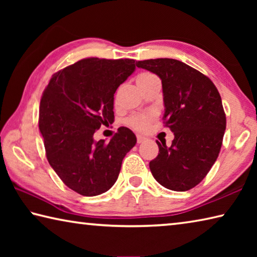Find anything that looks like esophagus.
<instances>
[{"label":"esophagus","instance_id":"1","mask_svg":"<svg viewBox=\"0 0 257 257\" xmlns=\"http://www.w3.org/2000/svg\"><path fill=\"white\" fill-rule=\"evenodd\" d=\"M145 141V137L142 136V135H137V143L138 144H141V143H143Z\"/></svg>","mask_w":257,"mask_h":257}]
</instances>
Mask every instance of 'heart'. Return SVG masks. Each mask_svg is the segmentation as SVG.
<instances>
[{
	"label": "heart",
	"mask_w": 257,
	"mask_h": 257,
	"mask_svg": "<svg viewBox=\"0 0 257 257\" xmlns=\"http://www.w3.org/2000/svg\"><path fill=\"white\" fill-rule=\"evenodd\" d=\"M152 78H156V77L154 75H152V73H150V72H143L137 77V82L143 81V80H149V79H152ZM150 120H151V118L149 115L139 114V115L132 116V118L128 120V123L135 129L144 130L149 127Z\"/></svg>",
	"instance_id": "obj_1"
}]
</instances>
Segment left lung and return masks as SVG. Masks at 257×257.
<instances>
[{"mask_svg": "<svg viewBox=\"0 0 257 257\" xmlns=\"http://www.w3.org/2000/svg\"><path fill=\"white\" fill-rule=\"evenodd\" d=\"M138 68L162 81L165 124L175 135L172 144L159 146L150 169L160 185L186 191L198 185L219 156L225 132V113L210 78L175 59L138 61Z\"/></svg>", "mask_w": 257, "mask_h": 257, "instance_id": "left-lung-1", "label": "left lung"}]
</instances>
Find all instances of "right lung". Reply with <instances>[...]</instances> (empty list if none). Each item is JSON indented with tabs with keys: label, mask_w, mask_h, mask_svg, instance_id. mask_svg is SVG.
<instances>
[{
	"label": "right lung",
	"mask_w": 257,
	"mask_h": 257,
	"mask_svg": "<svg viewBox=\"0 0 257 257\" xmlns=\"http://www.w3.org/2000/svg\"><path fill=\"white\" fill-rule=\"evenodd\" d=\"M135 69L130 59H84L54 73L43 93L38 125L46 158L60 179L82 196L110 189L136 145V136L125 127L108 144L94 139L101 125L114 120V93Z\"/></svg>",
	"instance_id": "obj_1"
}]
</instances>
